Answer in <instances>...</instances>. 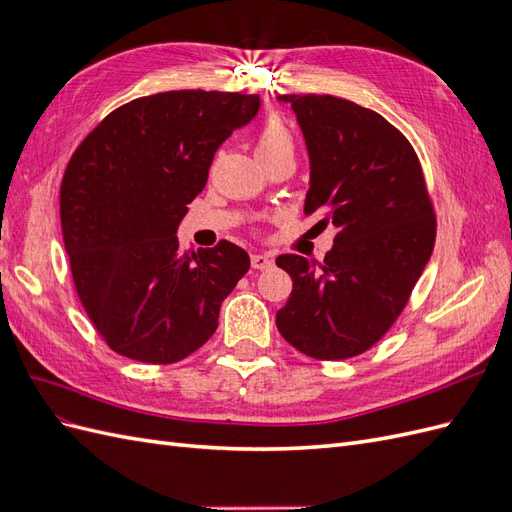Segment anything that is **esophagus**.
Wrapping results in <instances>:
<instances>
[{
    "label": "esophagus",
    "mask_w": 512,
    "mask_h": 512,
    "mask_svg": "<svg viewBox=\"0 0 512 512\" xmlns=\"http://www.w3.org/2000/svg\"><path fill=\"white\" fill-rule=\"evenodd\" d=\"M273 265V258L269 254H252V267L254 269H267Z\"/></svg>",
    "instance_id": "esophagus-1"
}]
</instances>
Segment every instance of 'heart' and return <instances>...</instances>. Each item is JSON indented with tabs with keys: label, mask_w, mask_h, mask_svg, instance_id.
I'll return each mask as SVG.
<instances>
[{
	"label": "heart",
	"mask_w": 512,
	"mask_h": 512,
	"mask_svg": "<svg viewBox=\"0 0 512 512\" xmlns=\"http://www.w3.org/2000/svg\"><path fill=\"white\" fill-rule=\"evenodd\" d=\"M282 151H294V138L288 130L286 121L277 115H271L262 123L256 136V153L260 160L277 156Z\"/></svg>",
	"instance_id": "heart-1"
}]
</instances>
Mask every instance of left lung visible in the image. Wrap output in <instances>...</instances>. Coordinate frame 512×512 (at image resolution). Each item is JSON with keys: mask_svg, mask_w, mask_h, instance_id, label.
<instances>
[{"mask_svg": "<svg viewBox=\"0 0 512 512\" xmlns=\"http://www.w3.org/2000/svg\"><path fill=\"white\" fill-rule=\"evenodd\" d=\"M290 102L309 153L305 213L335 226L322 265L277 256L292 292L277 331L318 361L363 354L404 312L436 243L421 162L382 115L335 96H280Z\"/></svg>", "mask_w": 512, "mask_h": 512, "instance_id": "8db88e82", "label": "left lung"}]
</instances>
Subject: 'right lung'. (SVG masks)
<instances>
[{
    "label": "right lung",
    "mask_w": 512,
    "mask_h": 512,
    "mask_svg": "<svg viewBox=\"0 0 512 512\" xmlns=\"http://www.w3.org/2000/svg\"><path fill=\"white\" fill-rule=\"evenodd\" d=\"M258 108L256 94L164 91L115 108L72 153L59 190L64 245L76 294L117 354L177 363L218 329L250 256L230 241L179 254L177 228L215 151Z\"/></svg>",
    "instance_id": "add662e5"
}]
</instances>
